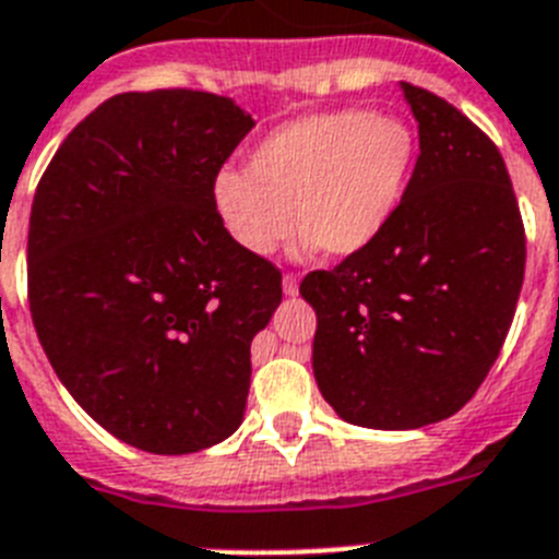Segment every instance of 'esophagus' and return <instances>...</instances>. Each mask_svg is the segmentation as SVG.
<instances>
[{"instance_id":"obj_1","label":"esophagus","mask_w":559,"mask_h":559,"mask_svg":"<svg viewBox=\"0 0 559 559\" xmlns=\"http://www.w3.org/2000/svg\"><path fill=\"white\" fill-rule=\"evenodd\" d=\"M283 290H285V297H297V294H299V276L297 274H285L283 276Z\"/></svg>"}]
</instances>
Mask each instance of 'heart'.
<instances>
[{
  "instance_id": "obj_1",
  "label": "heart",
  "mask_w": 559,
  "mask_h": 559,
  "mask_svg": "<svg viewBox=\"0 0 559 559\" xmlns=\"http://www.w3.org/2000/svg\"><path fill=\"white\" fill-rule=\"evenodd\" d=\"M416 164V132L402 118L359 107L313 112L262 138L248 171L223 169L212 183L214 212L248 254H271L297 214L305 246L347 260L388 231Z\"/></svg>"
}]
</instances>
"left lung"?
<instances>
[{
    "label": "left lung",
    "mask_w": 559,
    "mask_h": 559,
    "mask_svg": "<svg viewBox=\"0 0 559 559\" xmlns=\"http://www.w3.org/2000/svg\"><path fill=\"white\" fill-rule=\"evenodd\" d=\"M418 164L373 246L313 271V376L347 424L418 429L455 416L484 384L518 308L526 234L507 164L452 104L402 81Z\"/></svg>",
    "instance_id": "8db88e82"
}]
</instances>
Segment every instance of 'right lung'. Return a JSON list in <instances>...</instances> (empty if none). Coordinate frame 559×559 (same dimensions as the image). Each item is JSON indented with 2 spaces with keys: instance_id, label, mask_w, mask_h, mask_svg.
Returning a JSON list of instances; mask_svg holds the SVG:
<instances>
[{
  "instance_id": "1",
  "label": "right lung",
  "mask_w": 559,
  "mask_h": 559,
  "mask_svg": "<svg viewBox=\"0 0 559 559\" xmlns=\"http://www.w3.org/2000/svg\"><path fill=\"white\" fill-rule=\"evenodd\" d=\"M251 130L223 95H112L33 198L41 347L79 407L135 450L189 455L242 424L251 338L283 302V276L228 237L212 183Z\"/></svg>"
}]
</instances>
